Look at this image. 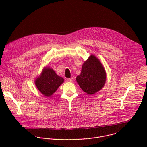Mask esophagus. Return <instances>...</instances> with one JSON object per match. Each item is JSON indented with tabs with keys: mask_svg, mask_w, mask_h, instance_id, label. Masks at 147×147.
Returning a JSON list of instances; mask_svg holds the SVG:
<instances>
[{
	"mask_svg": "<svg viewBox=\"0 0 147 147\" xmlns=\"http://www.w3.org/2000/svg\"><path fill=\"white\" fill-rule=\"evenodd\" d=\"M67 81L68 82H72L73 81V78H67L66 79Z\"/></svg>",
	"mask_w": 147,
	"mask_h": 147,
	"instance_id": "esophagus-1",
	"label": "esophagus"
}]
</instances>
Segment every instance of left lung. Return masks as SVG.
Instances as JSON below:
<instances>
[{
    "mask_svg": "<svg viewBox=\"0 0 147 147\" xmlns=\"http://www.w3.org/2000/svg\"><path fill=\"white\" fill-rule=\"evenodd\" d=\"M106 78V72L100 61L91 55L83 63L81 74L77 76L76 81L83 91L92 95L103 87Z\"/></svg>",
    "mask_w": 147,
    "mask_h": 147,
    "instance_id": "8db88e82",
    "label": "left lung"
}]
</instances>
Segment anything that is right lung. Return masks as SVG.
Returning <instances> with one entry per match:
<instances>
[{
	"label": "right lung",
	"mask_w": 147,
	"mask_h": 147,
	"mask_svg": "<svg viewBox=\"0 0 147 147\" xmlns=\"http://www.w3.org/2000/svg\"><path fill=\"white\" fill-rule=\"evenodd\" d=\"M64 82V79L56 74L51 68L46 67L40 76L35 81L38 90L45 96L49 97L56 91L59 87Z\"/></svg>",
	"instance_id": "right-lung-1"
}]
</instances>
